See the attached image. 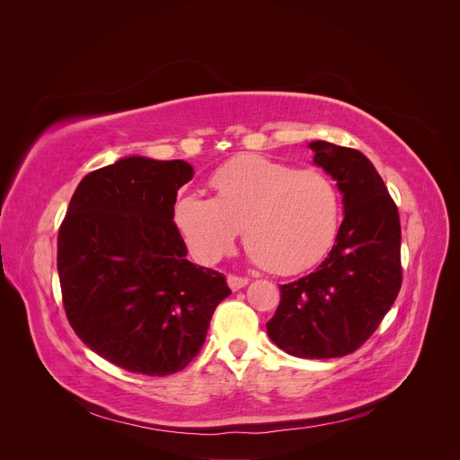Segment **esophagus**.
Returning <instances> with one entry per match:
<instances>
[{"instance_id": "obj_1", "label": "esophagus", "mask_w": 460, "mask_h": 460, "mask_svg": "<svg viewBox=\"0 0 460 460\" xmlns=\"http://www.w3.org/2000/svg\"><path fill=\"white\" fill-rule=\"evenodd\" d=\"M226 282H228V286H230V289H232V291H238V289L245 288L249 280H247V278H240V276H234V274H230V276L226 278Z\"/></svg>"}]
</instances>
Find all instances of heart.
I'll return each mask as SVG.
<instances>
[{"label": "heart", "mask_w": 460, "mask_h": 460, "mask_svg": "<svg viewBox=\"0 0 460 460\" xmlns=\"http://www.w3.org/2000/svg\"><path fill=\"white\" fill-rule=\"evenodd\" d=\"M217 198L184 191L174 225L203 264L225 257L243 228L249 259L278 274L311 269L336 240L340 190L332 176L259 155L232 159L208 178Z\"/></svg>", "instance_id": "b5f03b06"}]
</instances>
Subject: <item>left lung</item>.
<instances>
[{"label":"left lung","mask_w":460,"mask_h":460,"mask_svg":"<svg viewBox=\"0 0 460 460\" xmlns=\"http://www.w3.org/2000/svg\"><path fill=\"white\" fill-rule=\"evenodd\" d=\"M309 147L313 163L336 180L343 220L320 267L280 286V305L267 332L288 355L345 357L372 336L399 294V213L363 153L324 140Z\"/></svg>","instance_id":"obj_1"}]
</instances>
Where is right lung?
<instances>
[{
  "label": "right lung",
  "mask_w": 460,
  "mask_h": 460,
  "mask_svg": "<svg viewBox=\"0 0 460 460\" xmlns=\"http://www.w3.org/2000/svg\"><path fill=\"white\" fill-rule=\"evenodd\" d=\"M186 161L130 155L80 180L58 238L63 305L76 336L124 370L169 376L205 343L225 276L186 259L174 225Z\"/></svg>",
  "instance_id": "right-lung-1"
}]
</instances>
